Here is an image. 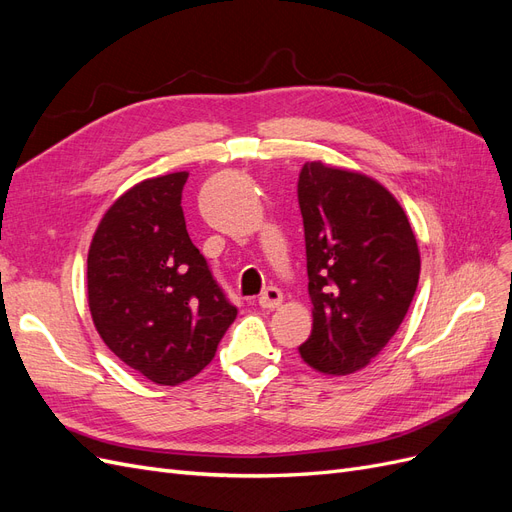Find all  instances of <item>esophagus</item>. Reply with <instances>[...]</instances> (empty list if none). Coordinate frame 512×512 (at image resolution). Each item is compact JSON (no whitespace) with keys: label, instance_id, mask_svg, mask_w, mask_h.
I'll use <instances>...</instances> for the list:
<instances>
[{"label":"esophagus","instance_id":"34e87169","mask_svg":"<svg viewBox=\"0 0 512 512\" xmlns=\"http://www.w3.org/2000/svg\"><path fill=\"white\" fill-rule=\"evenodd\" d=\"M282 299H284L282 290L275 288V286H269V288L258 297V305L265 307V309H275V307L282 305Z\"/></svg>","mask_w":512,"mask_h":512}]
</instances>
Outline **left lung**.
Instances as JSON below:
<instances>
[{"label": "left lung", "instance_id": "obj_1", "mask_svg": "<svg viewBox=\"0 0 512 512\" xmlns=\"http://www.w3.org/2000/svg\"><path fill=\"white\" fill-rule=\"evenodd\" d=\"M312 335L301 359L348 376L391 342L414 299L421 254L406 211L376 179L307 162L299 175Z\"/></svg>", "mask_w": 512, "mask_h": 512}]
</instances>
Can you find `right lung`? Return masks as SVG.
Masks as SVG:
<instances>
[{
  "label": "right lung",
  "instance_id": "add662e5",
  "mask_svg": "<svg viewBox=\"0 0 512 512\" xmlns=\"http://www.w3.org/2000/svg\"><path fill=\"white\" fill-rule=\"evenodd\" d=\"M188 170L145 179L108 207L87 254V301L111 352L147 380L200 374L237 318L192 243L181 209Z\"/></svg>",
  "mask_w": 512,
  "mask_h": 512
}]
</instances>
